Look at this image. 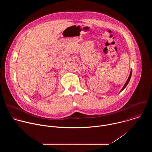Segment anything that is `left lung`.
<instances>
[{
  "instance_id": "1",
  "label": "left lung",
  "mask_w": 152,
  "mask_h": 152,
  "mask_svg": "<svg viewBox=\"0 0 152 152\" xmlns=\"http://www.w3.org/2000/svg\"><path fill=\"white\" fill-rule=\"evenodd\" d=\"M132 69H131V73H130V75H129V77H128V79H127V81L126 82V83H125V84H124V85L123 86V87L122 88V89L121 90V91H120V92H121L126 87V86L127 85V84L129 83V81H130V79H131V76H132Z\"/></svg>"
}]
</instances>
